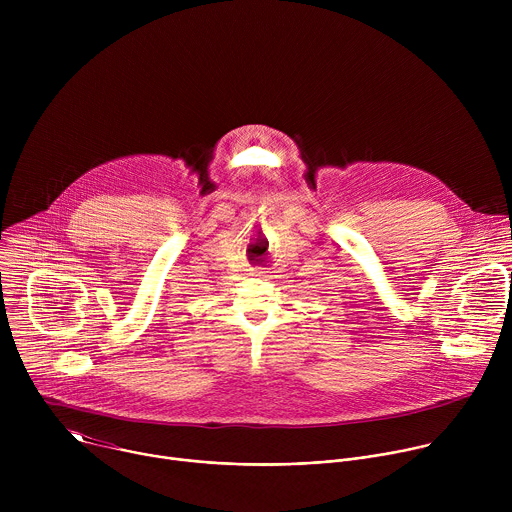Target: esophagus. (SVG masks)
I'll use <instances>...</instances> for the list:
<instances>
[{
  "mask_svg": "<svg viewBox=\"0 0 512 512\" xmlns=\"http://www.w3.org/2000/svg\"><path fill=\"white\" fill-rule=\"evenodd\" d=\"M249 271H251V275H255V277H263V275L267 273L263 267H251Z\"/></svg>",
  "mask_w": 512,
  "mask_h": 512,
  "instance_id": "1",
  "label": "esophagus"
}]
</instances>
